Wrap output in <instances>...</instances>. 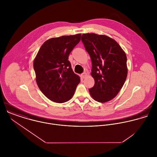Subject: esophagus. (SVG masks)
Here are the masks:
<instances>
[{
	"instance_id": "34e87169",
	"label": "esophagus",
	"mask_w": 157,
	"mask_h": 157,
	"mask_svg": "<svg viewBox=\"0 0 157 157\" xmlns=\"http://www.w3.org/2000/svg\"><path fill=\"white\" fill-rule=\"evenodd\" d=\"M82 75V77L83 78H85V77L87 75V74H86V72H83V73H82V75Z\"/></svg>"
}]
</instances>
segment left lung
I'll return each instance as SVG.
<instances>
[{
    "label": "left lung",
    "mask_w": 157,
    "mask_h": 157,
    "mask_svg": "<svg viewBox=\"0 0 157 157\" xmlns=\"http://www.w3.org/2000/svg\"><path fill=\"white\" fill-rule=\"evenodd\" d=\"M82 41L90 54L94 86L89 90L96 101L111 100L123 87L128 75L124 51L112 38L94 33L83 34Z\"/></svg>",
    "instance_id": "1"
}]
</instances>
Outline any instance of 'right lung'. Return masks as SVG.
<instances>
[{
    "label": "right lung",
    "instance_id": "add662e5",
    "mask_svg": "<svg viewBox=\"0 0 157 157\" xmlns=\"http://www.w3.org/2000/svg\"><path fill=\"white\" fill-rule=\"evenodd\" d=\"M80 39L81 34L48 39L34 60L37 86L54 102L62 103L69 100L80 82L68 60L69 54Z\"/></svg>",
    "mask_w": 157,
    "mask_h": 157
}]
</instances>
